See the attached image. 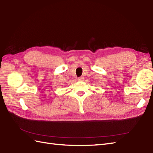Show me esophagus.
<instances>
[{
    "mask_svg": "<svg viewBox=\"0 0 153 153\" xmlns=\"http://www.w3.org/2000/svg\"><path fill=\"white\" fill-rule=\"evenodd\" d=\"M77 80H78V81H83V80H84V77H82V76H81V77H78V79H77Z\"/></svg>",
    "mask_w": 153,
    "mask_h": 153,
    "instance_id": "esophagus-1",
    "label": "esophagus"
}]
</instances>
